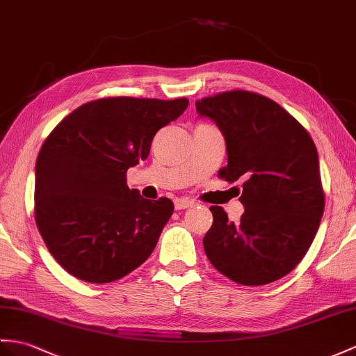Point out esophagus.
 Returning a JSON list of instances; mask_svg holds the SVG:
<instances>
[{
	"instance_id": "34e87169",
	"label": "esophagus",
	"mask_w": 356,
	"mask_h": 356,
	"mask_svg": "<svg viewBox=\"0 0 356 356\" xmlns=\"http://www.w3.org/2000/svg\"><path fill=\"white\" fill-rule=\"evenodd\" d=\"M192 205H195V202L190 201V199H187V197H178V199H175V208H177V210H186V208L192 207Z\"/></svg>"
}]
</instances>
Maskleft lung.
<instances>
[{"instance_id":"8db88e82","label":"left lung","mask_w":356,"mask_h":356,"mask_svg":"<svg viewBox=\"0 0 356 356\" xmlns=\"http://www.w3.org/2000/svg\"><path fill=\"white\" fill-rule=\"evenodd\" d=\"M225 137L228 164L219 178L243 181L238 223L213 205L204 237L210 263L231 281L266 285L290 273L305 257L325 210L318 155L309 133L280 104L249 90L197 99Z\"/></svg>"}]
</instances>
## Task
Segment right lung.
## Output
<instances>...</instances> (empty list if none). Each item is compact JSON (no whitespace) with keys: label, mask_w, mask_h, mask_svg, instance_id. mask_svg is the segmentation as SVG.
Instances as JSON below:
<instances>
[{"label":"right lung","mask_w":356,"mask_h":356,"mask_svg":"<svg viewBox=\"0 0 356 356\" xmlns=\"http://www.w3.org/2000/svg\"><path fill=\"white\" fill-rule=\"evenodd\" d=\"M187 98H101L74 110L43 142L34 219L49 254L75 278L104 284L143 264L173 213L169 197L145 199L127 170L149 155L160 128Z\"/></svg>","instance_id":"add662e5"}]
</instances>
